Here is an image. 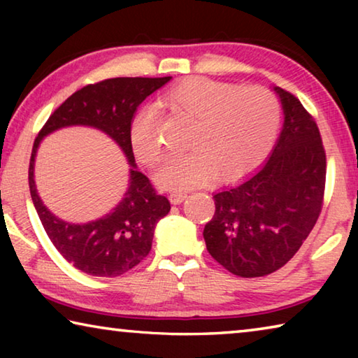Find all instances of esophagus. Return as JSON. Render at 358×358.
I'll return each instance as SVG.
<instances>
[{
  "label": "esophagus",
  "mask_w": 358,
  "mask_h": 358,
  "mask_svg": "<svg viewBox=\"0 0 358 358\" xmlns=\"http://www.w3.org/2000/svg\"><path fill=\"white\" fill-rule=\"evenodd\" d=\"M187 196L186 194H183V192H172L171 196H169V201H171L173 205H180L181 202L185 201Z\"/></svg>",
  "instance_id": "1"
}]
</instances>
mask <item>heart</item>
Returning a JSON list of instances; mask_svg holds the SVG:
<instances>
[{"label": "heart", "mask_w": 358, "mask_h": 358, "mask_svg": "<svg viewBox=\"0 0 358 358\" xmlns=\"http://www.w3.org/2000/svg\"><path fill=\"white\" fill-rule=\"evenodd\" d=\"M161 101L192 121L191 151L169 157L156 172V183L164 189H191L207 183L211 175L217 181L238 180L262 164L276 142L281 106L266 88L191 77L169 88ZM131 145L142 164L159 161V115L153 107L136 115Z\"/></svg>", "instance_id": "b5f03b06"}]
</instances>
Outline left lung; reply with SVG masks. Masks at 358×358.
I'll return each mask as SVG.
<instances>
[{"label": "left lung", "mask_w": 358, "mask_h": 358, "mask_svg": "<svg viewBox=\"0 0 358 358\" xmlns=\"http://www.w3.org/2000/svg\"><path fill=\"white\" fill-rule=\"evenodd\" d=\"M273 90L284 124L268 161L215 194V215L203 229L211 257L241 278L265 276L286 265L324 202L327 159L316 121L292 93Z\"/></svg>", "instance_id": "left-lung-1"}]
</instances>
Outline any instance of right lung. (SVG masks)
I'll use <instances>...</instances> for the list:
<instances>
[{
	"instance_id": "obj_1",
	"label": "right lung",
	"mask_w": 358,
	"mask_h": 358,
	"mask_svg": "<svg viewBox=\"0 0 358 358\" xmlns=\"http://www.w3.org/2000/svg\"><path fill=\"white\" fill-rule=\"evenodd\" d=\"M172 77H117L87 85L69 96L47 120L36 137L29 159V192L48 238L77 270L92 276L115 278L134 268L148 256L155 227L171 211L167 197L159 196L137 171L131 145V124L137 107ZM68 125H92L113 138L129 159L130 185L110 214L87 224L59 220L41 203L34 183V159L42 138Z\"/></svg>"
}]
</instances>
